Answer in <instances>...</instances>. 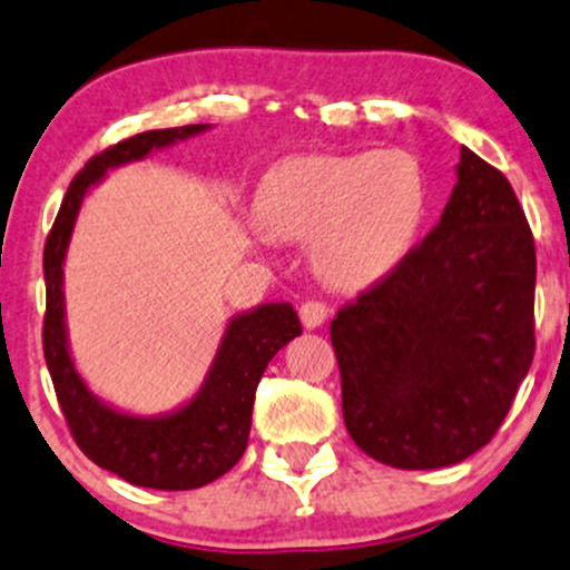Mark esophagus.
I'll return each mask as SVG.
<instances>
[{
    "mask_svg": "<svg viewBox=\"0 0 570 570\" xmlns=\"http://www.w3.org/2000/svg\"><path fill=\"white\" fill-rule=\"evenodd\" d=\"M299 318H303L305 330H316V326L326 322V305L318 303V299H305L299 305Z\"/></svg>",
    "mask_w": 570,
    "mask_h": 570,
    "instance_id": "esophagus-1",
    "label": "esophagus"
}]
</instances>
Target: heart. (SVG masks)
Wrapping results in <instances>:
<instances>
[{
    "mask_svg": "<svg viewBox=\"0 0 570 570\" xmlns=\"http://www.w3.org/2000/svg\"><path fill=\"white\" fill-rule=\"evenodd\" d=\"M426 214V176L407 149L318 153L281 163L254 233L311 244L313 271L335 289H364L410 252Z\"/></svg>",
    "mask_w": 570,
    "mask_h": 570,
    "instance_id": "heart-1",
    "label": "heart"
}]
</instances>
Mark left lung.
I'll list each match as a JSON object with an SVG mask.
<instances>
[{
    "instance_id": "left-lung-1",
    "label": "left lung",
    "mask_w": 570,
    "mask_h": 570,
    "mask_svg": "<svg viewBox=\"0 0 570 570\" xmlns=\"http://www.w3.org/2000/svg\"><path fill=\"white\" fill-rule=\"evenodd\" d=\"M440 222L332 318L351 440L394 469L485 448L533 362L535 246L512 185L461 149Z\"/></svg>"
}]
</instances>
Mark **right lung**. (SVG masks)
Here are the masks:
<instances>
[{
	"label": "right lung",
	"instance_id": "obj_1",
	"mask_svg": "<svg viewBox=\"0 0 570 570\" xmlns=\"http://www.w3.org/2000/svg\"><path fill=\"white\" fill-rule=\"evenodd\" d=\"M212 126L144 130L85 163L61 203L45 244V362L71 436L90 461L130 485L193 490L227 474L244 455L257 383L276 353L303 332L289 303H265L238 313L225 326L217 356L193 399L160 415H136L104 402L75 367L63 303V263L85 195L112 168L144 160L155 149L206 134Z\"/></svg>",
	"mask_w": 570,
	"mask_h": 570
}]
</instances>
